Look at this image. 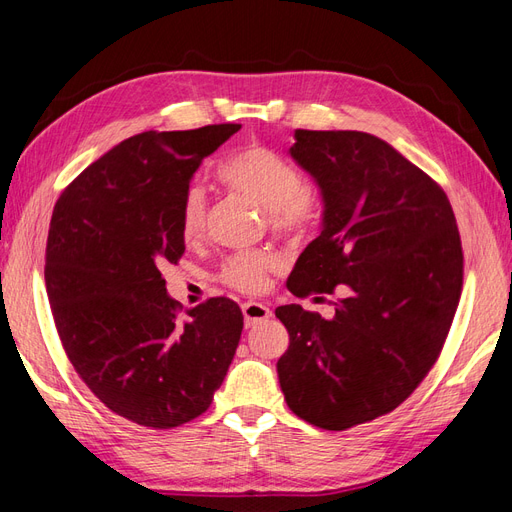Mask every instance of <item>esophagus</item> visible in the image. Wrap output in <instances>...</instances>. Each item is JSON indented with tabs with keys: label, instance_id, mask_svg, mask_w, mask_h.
Wrapping results in <instances>:
<instances>
[{
	"label": "esophagus",
	"instance_id": "34e87169",
	"mask_svg": "<svg viewBox=\"0 0 512 512\" xmlns=\"http://www.w3.org/2000/svg\"><path fill=\"white\" fill-rule=\"evenodd\" d=\"M243 316H245V327H254V324L271 318V309L256 301H247L243 303Z\"/></svg>",
	"mask_w": 512,
	"mask_h": 512
}]
</instances>
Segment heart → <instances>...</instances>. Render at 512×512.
Listing matches in <instances>:
<instances>
[{"instance_id": "obj_1", "label": "heart", "mask_w": 512, "mask_h": 512, "mask_svg": "<svg viewBox=\"0 0 512 512\" xmlns=\"http://www.w3.org/2000/svg\"><path fill=\"white\" fill-rule=\"evenodd\" d=\"M215 177L235 194L250 198L267 211L269 228L280 237L299 239L318 218V196L303 181L301 170L282 153L265 145H247L226 158ZM207 222L205 192L192 185L179 205V230L185 241L203 237ZM282 267V258L269 250L239 252L222 262L220 280L228 288L256 294L267 288L269 275Z\"/></svg>"}]
</instances>
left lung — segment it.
Wrapping results in <instances>:
<instances>
[{
	"instance_id": "1",
	"label": "left lung",
	"mask_w": 512,
	"mask_h": 512,
	"mask_svg": "<svg viewBox=\"0 0 512 512\" xmlns=\"http://www.w3.org/2000/svg\"><path fill=\"white\" fill-rule=\"evenodd\" d=\"M290 156L324 200L322 232L288 277L294 297L344 284L335 316L282 305L288 408L344 431L393 412L436 365L463 284L461 237L440 185L380 138L297 130Z\"/></svg>"
}]
</instances>
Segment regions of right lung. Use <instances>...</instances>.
Returning <instances> with one entry per match:
<instances>
[{"mask_svg": "<svg viewBox=\"0 0 512 512\" xmlns=\"http://www.w3.org/2000/svg\"><path fill=\"white\" fill-rule=\"evenodd\" d=\"M237 130L136 134L55 203L44 280L61 346L89 391L136 425L170 429L203 414L239 346L235 301L213 297L179 318L162 277L185 252L179 205L192 175Z\"/></svg>", "mask_w": 512, "mask_h": 512, "instance_id": "right-lung-1", "label": "right lung"}]
</instances>
